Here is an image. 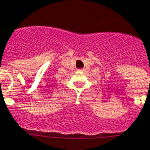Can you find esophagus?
Masks as SVG:
<instances>
[{
    "mask_svg": "<svg viewBox=\"0 0 150 150\" xmlns=\"http://www.w3.org/2000/svg\"><path fill=\"white\" fill-rule=\"evenodd\" d=\"M79 71H81V72H84L85 70V69H78Z\"/></svg>",
    "mask_w": 150,
    "mask_h": 150,
    "instance_id": "34e87169",
    "label": "esophagus"
}]
</instances>
